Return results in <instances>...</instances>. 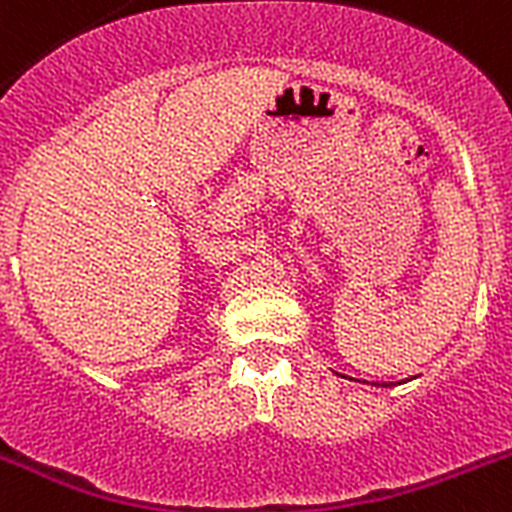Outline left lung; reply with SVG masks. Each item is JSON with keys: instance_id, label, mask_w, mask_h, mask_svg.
Listing matches in <instances>:
<instances>
[{"instance_id": "left-lung-1", "label": "left lung", "mask_w": 512, "mask_h": 512, "mask_svg": "<svg viewBox=\"0 0 512 512\" xmlns=\"http://www.w3.org/2000/svg\"><path fill=\"white\" fill-rule=\"evenodd\" d=\"M366 384H369V382H366ZM392 384H395V382H390V384H384V382H382V384H374V387H392Z\"/></svg>"}]
</instances>
